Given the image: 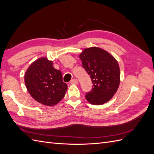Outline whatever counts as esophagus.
Listing matches in <instances>:
<instances>
[{
    "mask_svg": "<svg viewBox=\"0 0 154 154\" xmlns=\"http://www.w3.org/2000/svg\"><path fill=\"white\" fill-rule=\"evenodd\" d=\"M70 83L71 84H75V85H76V84H78V80H77L76 79H73V80H72L70 81Z\"/></svg>",
    "mask_w": 154,
    "mask_h": 154,
    "instance_id": "1",
    "label": "esophagus"
}]
</instances>
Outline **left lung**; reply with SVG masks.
<instances>
[{
	"mask_svg": "<svg viewBox=\"0 0 154 154\" xmlns=\"http://www.w3.org/2000/svg\"><path fill=\"white\" fill-rule=\"evenodd\" d=\"M79 57L93 84L85 99L94 105L107 103L118 91L120 83L117 60L109 52L96 46L85 48Z\"/></svg>",
	"mask_w": 154,
	"mask_h": 154,
	"instance_id": "obj_1",
	"label": "left lung"
}]
</instances>
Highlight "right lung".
I'll list each match as a JSON object with an SVG mask.
<instances>
[{
    "instance_id": "right-lung-1",
    "label": "right lung",
    "mask_w": 154,
    "mask_h": 154,
    "mask_svg": "<svg viewBox=\"0 0 154 154\" xmlns=\"http://www.w3.org/2000/svg\"><path fill=\"white\" fill-rule=\"evenodd\" d=\"M27 91L37 102L54 106L65 95L68 87L63 81L62 73L53 66V61L46 57L32 62L25 74Z\"/></svg>"
}]
</instances>
